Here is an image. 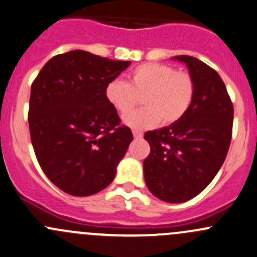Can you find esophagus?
<instances>
[{
	"instance_id": "34e87169",
	"label": "esophagus",
	"mask_w": 257,
	"mask_h": 257,
	"mask_svg": "<svg viewBox=\"0 0 257 257\" xmlns=\"http://www.w3.org/2000/svg\"><path fill=\"white\" fill-rule=\"evenodd\" d=\"M133 136L136 139H142L143 138V133L140 131H137V129H134L133 131Z\"/></svg>"
}]
</instances>
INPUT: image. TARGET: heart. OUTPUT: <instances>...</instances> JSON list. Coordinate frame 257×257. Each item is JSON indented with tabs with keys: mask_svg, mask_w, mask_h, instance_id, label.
Instances as JSON below:
<instances>
[{
	"mask_svg": "<svg viewBox=\"0 0 257 257\" xmlns=\"http://www.w3.org/2000/svg\"><path fill=\"white\" fill-rule=\"evenodd\" d=\"M106 97L120 114H126L143 98L146 107L125 115L124 123L147 129L160 120L176 123L187 113L194 97V81L188 72L177 71L170 65L143 64L131 72L128 82L110 81Z\"/></svg>",
	"mask_w": 257,
	"mask_h": 257,
	"instance_id": "heart-1",
	"label": "heart"
}]
</instances>
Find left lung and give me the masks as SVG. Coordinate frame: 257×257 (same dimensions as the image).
Segmentation results:
<instances>
[{
  "mask_svg": "<svg viewBox=\"0 0 257 257\" xmlns=\"http://www.w3.org/2000/svg\"><path fill=\"white\" fill-rule=\"evenodd\" d=\"M172 59L188 67L194 81L193 101L176 123L144 134L150 154L143 166L145 183L154 196L182 203L201 193L225 160L234 108L214 69L193 56Z\"/></svg>",
  "mask_w": 257,
  "mask_h": 257,
  "instance_id": "obj_1",
  "label": "left lung"
}]
</instances>
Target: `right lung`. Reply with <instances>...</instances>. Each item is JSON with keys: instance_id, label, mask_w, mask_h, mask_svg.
Wrapping results in <instances>:
<instances>
[{"instance_id": "1", "label": "right lung", "mask_w": 257, "mask_h": 257, "mask_svg": "<svg viewBox=\"0 0 257 257\" xmlns=\"http://www.w3.org/2000/svg\"><path fill=\"white\" fill-rule=\"evenodd\" d=\"M129 65L72 50L51 58L32 83L28 123L34 153L64 192L91 196L114 178L133 134L120 125L106 87Z\"/></svg>"}]
</instances>
